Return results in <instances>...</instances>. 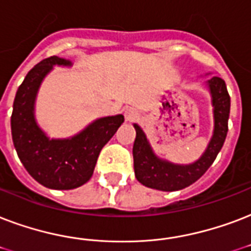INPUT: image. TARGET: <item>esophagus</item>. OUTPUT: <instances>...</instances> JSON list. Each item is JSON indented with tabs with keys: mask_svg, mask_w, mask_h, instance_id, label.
Segmentation results:
<instances>
[{
	"mask_svg": "<svg viewBox=\"0 0 251 251\" xmlns=\"http://www.w3.org/2000/svg\"><path fill=\"white\" fill-rule=\"evenodd\" d=\"M139 117V113L137 112V109H134V108H127L125 110V118H126V121H129V122H133L135 121V120H138Z\"/></svg>",
	"mask_w": 251,
	"mask_h": 251,
	"instance_id": "obj_1",
	"label": "esophagus"
}]
</instances>
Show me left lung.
<instances>
[{
	"mask_svg": "<svg viewBox=\"0 0 251 251\" xmlns=\"http://www.w3.org/2000/svg\"><path fill=\"white\" fill-rule=\"evenodd\" d=\"M208 88L212 95L215 129L206 150L194 163L175 164L158 158L143 130L137 124L134 125L137 131L133 146L134 172L139 183L159 191H179L199 180L215 162L226 138L230 96L227 93L226 84L219 76L208 80Z\"/></svg>",
	"mask_w": 251,
	"mask_h": 251,
	"instance_id": "obj_1",
	"label": "left lung"
}]
</instances>
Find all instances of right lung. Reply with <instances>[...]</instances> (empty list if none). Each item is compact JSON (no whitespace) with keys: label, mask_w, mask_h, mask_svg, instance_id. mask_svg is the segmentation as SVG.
Instances as JSON below:
<instances>
[{"label":"right lung","mask_w":251,"mask_h":251,"mask_svg":"<svg viewBox=\"0 0 251 251\" xmlns=\"http://www.w3.org/2000/svg\"><path fill=\"white\" fill-rule=\"evenodd\" d=\"M62 57H47L28 71L15 95L11 137L25 168L38 183L52 189H74L91 179L101 149L124 122V116L96 120L67 139H50L38 126L34 105L38 89L53 66H71Z\"/></svg>","instance_id":"add662e5"}]
</instances>
